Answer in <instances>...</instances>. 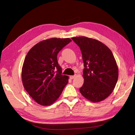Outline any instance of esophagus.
<instances>
[{
	"mask_svg": "<svg viewBox=\"0 0 135 135\" xmlns=\"http://www.w3.org/2000/svg\"><path fill=\"white\" fill-rule=\"evenodd\" d=\"M76 77V75H74V76H70V79H73L74 78Z\"/></svg>",
	"mask_w": 135,
	"mask_h": 135,
	"instance_id": "obj_1",
	"label": "esophagus"
}]
</instances>
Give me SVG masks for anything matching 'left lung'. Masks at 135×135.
<instances>
[{
	"instance_id": "8db88e82",
	"label": "left lung",
	"mask_w": 135,
	"mask_h": 135,
	"mask_svg": "<svg viewBox=\"0 0 135 135\" xmlns=\"http://www.w3.org/2000/svg\"><path fill=\"white\" fill-rule=\"evenodd\" d=\"M71 39L80 47L84 66V81L80 93L92 102L103 100L112 93L118 77L112 52L105 44L94 38L83 36Z\"/></svg>"
}]
</instances>
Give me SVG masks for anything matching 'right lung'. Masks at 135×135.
I'll list each match as a JSON object with an SVG mask.
<instances>
[{"mask_svg":"<svg viewBox=\"0 0 135 135\" xmlns=\"http://www.w3.org/2000/svg\"><path fill=\"white\" fill-rule=\"evenodd\" d=\"M71 41L69 38H49L35 45L27 54L22 69V84L41 105L55 102L68 83L69 77L62 74L57 55Z\"/></svg>","mask_w":135,"mask_h":135,"instance_id":"right-lung-1","label":"right lung"}]
</instances>
